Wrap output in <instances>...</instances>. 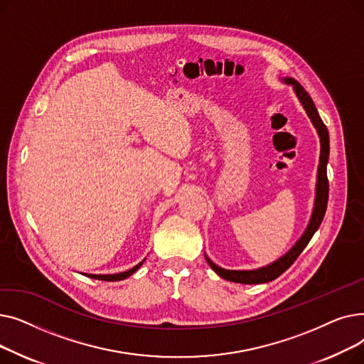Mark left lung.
Instances as JSON below:
<instances>
[{"label": "left lung", "instance_id": "1", "mask_svg": "<svg viewBox=\"0 0 364 364\" xmlns=\"http://www.w3.org/2000/svg\"><path fill=\"white\" fill-rule=\"evenodd\" d=\"M280 81L286 85H292L294 91L296 94V97L299 103L302 105L305 113L309 114V118L311 124L314 125L318 139H320V159H318V166H317V181H316V196H314V206H313V213L310 217V221L307 224V228L305 232L301 235V237L295 242V245L291 247V250L273 261L269 265L259 267V269L255 270H227L223 269V267H218L214 264L211 259L208 258L205 254V258L208 264L211 265V269L223 279L230 280L235 283H243V284H257V283H265V282H272L277 279L282 273H284L289 267L294 264V261L299 257V254L304 251V247L309 245L313 235L317 232V228L320 227L324 213H326V206H328V199H329V181H328V161H329V132L326 125L323 124L320 114L314 106V102L309 95V92L304 90V87L291 76H283Z\"/></svg>", "mask_w": 364, "mask_h": 364}]
</instances>
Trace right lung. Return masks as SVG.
<instances>
[{"label": "right lung", "mask_w": 364, "mask_h": 364, "mask_svg": "<svg viewBox=\"0 0 364 364\" xmlns=\"http://www.w3.org/2000/svg\"><path fill=\"white\" fill-rule=\"evenodd\" d=\"M146 261V258L141 261V262H139L137 265H134L132 269H129V270H127V272H122V273H117V274H88V273H84V276H87V277H91V279H97V280H106V282H118V280H124V279H127V277H129L132 273H136L140 267L143 265V262Z\"/></svg>", "instance_id": "obj_1"}]
</instances>
